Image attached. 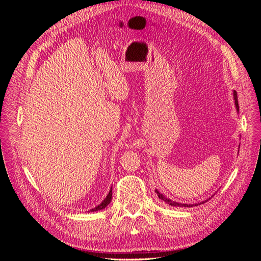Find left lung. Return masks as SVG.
Returning a JSON list of instances; mask_svg holds the SVG:
<instances>
[{
  "instance_id": "8db88e82",
  "label": "left lung",
  "mask_w": 261,
  "mask_h": 261,
  "mask_svg": "<svg viewBox=\"0 0 261 261\" xmlns=\"http://www.w3.org/2000/svg\"><path fill=\"white\" fill-rule=\"evenodd\" d=\"M234 100H235L236 109H238V111H239V110H240V107H239V101H238V93H236V91H234ZM155 193H156L158 197H159V198H160L161 200H163L165 203L170 204V206H175V207H192V206H193V204L178 203V202H176V201H172V200H170V199H168V198H165V197H164L162 194H160V193L158 192V191H155ZM201 203H202V202H201ZM195 206H196V204H195ZM197 206H198V204H197Z\"/></svg>"
}]
</instances>
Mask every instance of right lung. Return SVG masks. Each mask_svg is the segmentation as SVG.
I'll return each mask as SVG.
<instances>
[{
    "mask_svg": "<svg viewBox=\"0 0 261 261\" xmlns=\"http://www.w3.org/2000/svg\"><path fill=\"white\" fill-rule=\"evenodd\" d=\"M111 199H112V188L110 189V192H109V194H108V196L106 197V199L102 201L99 206H97L96 208H93V209H91L90 211L91 212H93V211H98V210H102V209H105L108 204L111 202Z\"/></svg>",
    "mask_w": 261,
    "mask_h": 261,
    "instance_id": "obj_1",
    "label": "right lung"
}]
</instances>
